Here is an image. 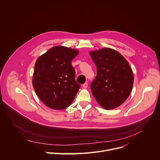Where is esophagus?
Listing matches in <instances>:
<instances>
[{"mask_svg":"<svg viewBox=\"0 0 160 160\" xmlns=\"http://www.w3.org/2000/svg\"><path fill=\"white\" fill-rule=\"evenodd\" d=\"M82 87H83V88H87V87H88V83H83V84L82 85Z\"/></svg>","mask_w":160,"mask_h":160,"instance_id":"34e87169","label":"esophagus"}]
</instances>
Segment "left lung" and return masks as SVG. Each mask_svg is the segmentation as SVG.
<instances>
[{
    "label": "left lung",
    "instance_id": "left-lung-1",
    "mask_svg": "<svg viewBox=\"0 0 160 160\" xmlns=\"http://www.w3.org/2000/svg\"><path fill=\"white\" fill-rule=\"evenodd\" d=\"M97 68V75L90 84L97 102L106 109L122 104L132 92L133 75L129 63L118 52L104 48L89 52Z\"/></svg>",
    "mask_w": 160,
    "mask_h": 160
}]
</instances>
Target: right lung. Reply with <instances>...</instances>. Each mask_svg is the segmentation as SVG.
<instances>
[{
	"label": "right lung",
	"instance_id": "add662e5",
	"mask_svg": "<svg viewBox=\"0 0 160 160\" xmlns=\"http://www.w3.org/2000/svg\"><path fill=\"white\" fill-rule=\"evenodd\" d=\"M78 53L77 50L58 45L37 59L32 83L38 98L49 108L63 109L74 100L80 85L75 80L72 61Z\"/></svg>",
	"mask_w": 160,
	"mask_h": 160
}]
</instances>
